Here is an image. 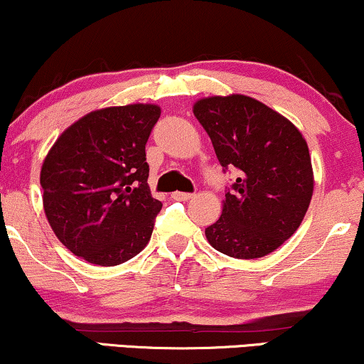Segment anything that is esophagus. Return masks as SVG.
Masks as SVG:
<instances>
[{"label": "esophagus", "instance_id": "esophagus-1", "mask_svg": "<svg viewBox=\"0 0 364 364\" xmlns=\"http://www.w3.org/2000/svg\"><path fill=\"white\" fill-rule=\"evenodd\" d=\"M172 198L173 200H182V202H187L193 198V193H187V192H173L172 193Z\"/></svg>", "mask_w": 364, "mask_h": 364}]
</instances>
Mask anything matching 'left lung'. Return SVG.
Wrapping results in <instances>:
<instances>
[{
  "instance_id": "obj_1",
  "label": "left lung",
  "mask_w": 364,
  "mask_h": 364,
  "mask_svg": "<svg viewBox=\"0 0 364 364\" xmlns=\"http://www.w3.org/2000/svg\"><path fill=\"white\" fill-rule=\"evenodd\" d=\"M192 111L220 166L240 171L220 218L205 228L208 243L240 260L275 252L311 202L315 177L305 137L275 109L243 94L202 97Z\"/></svg>"
}]
</instances>
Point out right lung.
Segmentation results:
<instances>
[{
  "instance_id": "obj_1",
  "label": "right lung",
  "mask_w": 364,
  "mask_h": 364,
  "mask_svg": "<svg viewBox=\"0 0 364 364\" xmlns=\"http://www.w3.org/2000/svg\"><path fill=\"white\" fill-rule=\"evenodd\" d=\"M159 117L157 104L97 109L71 124L44 157V213L82 260L121 265L151 240L162 203L147 186L146 142Z\"/></svg>"
}]
</instances>
